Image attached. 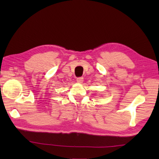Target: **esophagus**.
Masks as SVG:
<instances>
[{
	"label": "esophagus",
	"mask_w": 159,
	"mask_h": 159,
	"mask_svg": "<svg viewBox=\"0 0 159 159\" xmlns=\"http://www.w3.org/2000/svg\"><path fill=\"white\" fill-rule=\"evenodd\" d=\"M76 80L78 83H82L83 82V77H78L76 79Z\"/></svg>",
	"instance_id": "esophagus-1"
}]
</instances>
